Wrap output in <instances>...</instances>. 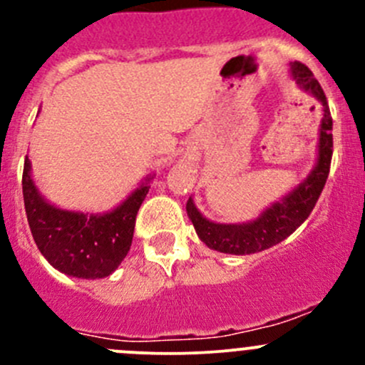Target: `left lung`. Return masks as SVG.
Instances as JSON below:
<instances>
[{
  "mask_svg": "<svg viewBox=\"0 0 365 365\" xmlns=\"http://www.w3.org/2000/svg\"><path fill=\"white\" fill-rule=\"evenodd\" d=\"M292 79L304 91L318 98L323 106V118L319 125L318 139V157L314 168L302 180L295 189L289 190L286 196L272 203L261 212L259 217L249 222L222 224L206 219L197 210L192 197L187 201V215L194 224L197 237L206 247L217 252L245 256V254L261 252L274 245L281 244L289 237L297 227L304 224V220L311 215L330 171L332 160V116H330L329 102L322 86L312 76V72L300 61L289 63Z\"/></svg>",
  "mask_w": 365,
  "mask_h": 365,
  "instance_id": "8db88e82",
  "label": "left lung"
}]
</instances>
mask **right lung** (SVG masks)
I'll list each match as a JSON object with an SVG mask.
<instances>
[{"label": "right lung", "mask_w": 365, "mask_h": 365, "mask_svg": "<svg viewBox=\"0 0 365 365\" xmlns=\"http://www.w3.org/2000/svg\"><path fill=\"white\" fill-rule=\"evenodd\" d=\"M148 175L125 201L104 213L76 212L49 203L31 176V162L24 160L23 196L33 240L42 256L61 274L77 279L111 275L134 237L135 215L150 190Z\"/></svg>", "instance_id": "right-lung-1"}]
</instances>
